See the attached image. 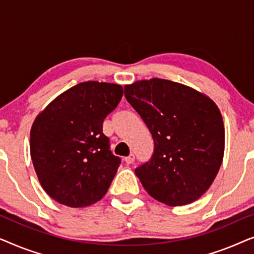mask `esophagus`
I'll return each mask as SVG.
<instances>
[{"mask_svg": "<svg viewBox=\"0 0 254 254\" xmlns=\"http://www.w3.org/2000/svg\"><path fill=\"white\" fill-rule=\"evenodd\" d=\"M134 161H135V156L133 154L127 156V157H125V162H126V164H131V163H134Z\"/></svg>", "mask_w": 254, "mask_h": 254, "instance_id": "1", "label": "esophagus"}]
</instances>
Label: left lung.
Wrapping results in <instances>:
<instances>
[{"instance_id": "1", "label": "left lung", "mask_w": 254, "mask_h": 254, "mask_svg": "<svg viewBox=\"0 0 254 254\" xmlns=\"http://www.w3.org/2000/svg\"><path fill=\"white\" fill-rule=\"evenodd\" d=\"M125 97L154 138V154L135 169L144 190L159 202L184 206L206 193L224 155V125L209 97L162 78L125 85Z\"/></svg>"}]
</instances>
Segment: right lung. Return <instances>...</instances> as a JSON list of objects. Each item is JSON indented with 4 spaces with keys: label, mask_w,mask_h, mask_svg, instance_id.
I'll use <instances>...</instances> for the list:
<instances>
[{
    "label": "right lung",
    "mask_w": 254,
    "mask_h": 254,
    "mask_svg": "<svg viewBox=\"0 0 254 254\" xmlns=\"http://www.w3.org/2000/svg\"><path fill=\"white\" fill-rule=\"evenodd\" d=\"M119 84L88 81L68 89L33 121L30 152L45 192L57 202L79 208L105 195L120 165L103 134V121L118 106Z\"/></svg>",
    "instance_id": "obj_1"
}]
</instances>
